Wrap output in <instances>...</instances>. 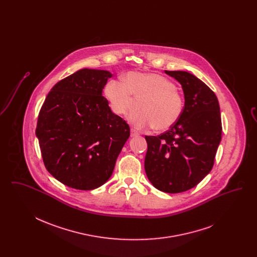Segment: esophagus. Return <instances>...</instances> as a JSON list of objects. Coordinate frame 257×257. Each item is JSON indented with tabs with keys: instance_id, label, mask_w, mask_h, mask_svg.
Masks as SVG:
<instances>
[{
	"instance_id": "esophagus-1",
	"label": "esophagus",
	"mask_w": 257,
	"mask_h": 257,
	"mask_svg": "<svg viewBox=\"0 0 257 257\" xmlns=\"http://www.w3.org/2000/svg\"><path fill=\"white\" fill-rule=\"evenodd\" d=\"M130 135H131V137L133 138V137H137V136H139V133H138V132H136L134 129H131V133H130Z\"/></svg>"
}]
</instances>
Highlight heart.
<instances>
[{
  "instance_id": "heart-1",
  "label": "heart",
  "mask_w": 257,
  "mask_h": 257,
  "mask_svg": "<svg viewBox=\"0 0 257 257\" xmlns=\"http://www.w3.org/2000/svg\"><path fill=\"white\" fill-rule=\"evenodd\" d=\"M104 96L111 111L119 116L127 113L134 98L144 99L139 111L127 119L138 130L154 127L164 131L173 126L183 110V98L176 86L164 76L152 72H129L123 82L110 80L104 86Z\"/></svg>"
}]
</instances>
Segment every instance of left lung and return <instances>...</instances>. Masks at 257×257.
Segmentation results:
<instances>
[{
  "label": "left lung",
  "instance_id": "obj_1",
  "mask_svg": "<svg viewBox=\"0 0 257 257\" xmlns=\"http://www.w3.org/2000/svg\"><path fill=\"white\" fill-rule=\"evenodd\" d=\"M165 72L180 83L185 105L168 131L146 136L145 170L156 189L177 194L194 188L213 168L221 140L220 105L216 94L195 75Z\"/></svg>",
  "mask_w": 257,
  "mask_h": 257
}]
</instances>
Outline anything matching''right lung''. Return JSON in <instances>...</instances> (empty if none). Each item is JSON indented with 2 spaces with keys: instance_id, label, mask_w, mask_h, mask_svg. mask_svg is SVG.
Segmentation results:
<instances>
[{
  "instance_id": "add662e5",
  "label": "right lung",
  "mask_w": 257,
  "mask_h": 257,
  "mask_svg": "<svg viewBox=\"0 0 257 257\" xmlns=\"http://www.w3.org/2000/svg\"><path fill=\"white\" fill-rule=\"evenodd\" d=\"M112 74L83 68L51 89L38 114L36 135L47 171L60 182L89 191L106 183L130 137L103 88Z\"/></svg>"
}]
</instances>
